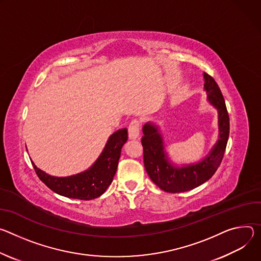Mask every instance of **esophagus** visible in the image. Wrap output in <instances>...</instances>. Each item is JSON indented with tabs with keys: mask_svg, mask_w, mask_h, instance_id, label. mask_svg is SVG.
<instances>
[{
	"mask_svg": "<svg viewBox=\"0 0 261 261\" xmlns=\"http://www.w3.org/2000/svg\"><path fill=\"white\" fill-rule=\"evenodd\" d=\"M140 134V121L134 119L128 125V137L129 139H137Z\"/></svg>",
	"mask_w": 261,
	"mask_h": 261,
	"instance_id": "1",
	"label": "esophagus"
}]
</instances>
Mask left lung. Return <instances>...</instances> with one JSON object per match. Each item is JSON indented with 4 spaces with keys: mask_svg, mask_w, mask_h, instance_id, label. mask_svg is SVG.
<instances>
[{
    "mask_svg": "<svg viewBox=\"0 0 261 261\" xmlns=\"http://www.w3.org/2000/svg\"><path fill=\"white\" fill-rule=\"evenodd\" d=\"M204 88L207 98L219 111V140L210 155L195 165L177 168L173 167L164 151L162 136L158 127L151 123L143 126L142 146L144 166L150 179L167 193H181L193 190L207 181L218 170L227 146L229 138V115L225 99L214 77L204 73Z\"/></svg>",
    "mask_w": 261,
    "mask_h": 261,
    "instance_id": "left-lung-1",
    "label": "left lung"
}]
</instances>
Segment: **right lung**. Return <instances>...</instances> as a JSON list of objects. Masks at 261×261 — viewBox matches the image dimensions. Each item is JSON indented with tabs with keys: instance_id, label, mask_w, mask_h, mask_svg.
<instances>
[{
	"instance_id": "right-lung-1",
	"label": "right lung",
	"mask_w": 261,
	"mask_h": 261,
	"mask_svg": "<svg viewBox=\"0 0 261 261\" xmlns=\"http://www.w3.org/2000/svg\"><path fill=\"white\" fill-rule=\"evenodd\" d=\"M127 129L122 128L114 133L108 140L107 145L94 165L80 174L68 177L50 176L32 162L39 179L51 191L61 196L92 200L102 195L112 184L117 170L121 148L127 141Z\"/></svg>"
}]
</instances>
